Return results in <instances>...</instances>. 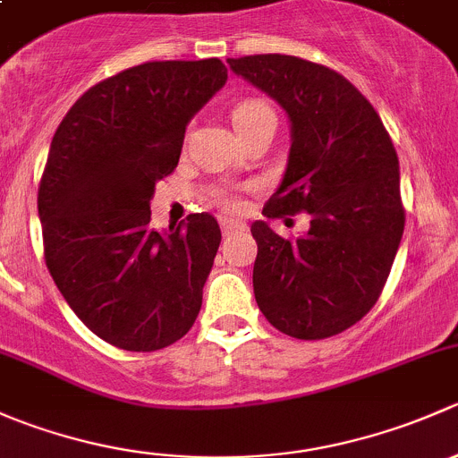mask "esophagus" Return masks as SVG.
I'll use <instances>...</instances> for the list:
<instances>
[{"mask_svg":"<svg viewBox=\"0 0 458 458\" xmlns=\"http://www.w3.org/2000/svg\"><path fill=\"white\" fill-rule=\"evenodd\" d=\"M243 224H239V221L234 219H221V230H224V234H230L234 233V230H242Z\"/></svg>","mask_w":458,"mask_h":458,"instance_id":"esophagus-1","label":"esophagus"}]
</instances>
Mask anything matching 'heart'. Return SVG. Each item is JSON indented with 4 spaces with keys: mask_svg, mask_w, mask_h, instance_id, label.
I'll use <instances>...</instances> for the list:
<instances>
[{
    "mask_svg": "<svg viewBox=\"0 0 458 458\" xmlns=\"http://www.w3.org/2000/svg\"><path fill=\"white\" fill-rule=\"evenodd\" d=\"M266 119H275V113H272L270 106L261 99H246L242 104L234 106L233 110V122L234 128L239 131H246V128L255 126L259 122H266ZM225 208H239V201L233 199V197H225L224 199Z\"/></svg>",
    "mask_w": 458,
    "mask_h": 458,
    "instance_id": "obj_1",
    "label": "heart"
}]
</instances>
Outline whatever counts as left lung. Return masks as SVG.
Segmentation results:
<instances>
[{
    "mask_svg": "<svg viewBox=\"0 0 458 458\" xmlns=\"http://www.w3.org/2000/svg\"><path fill=\"white\" fill-rule=\"evenodd\" d=\"M228 64L290 119L288 168L263 215H310V230L297 239L252 224L257 306L294 339L335 336L372 310L403 237L394 143L370 101L336 71L293 55Z\"/></svg>",
    "mask_w": 458,
    "mask_h": 458,
    "instance_id": "obj_1",
    "label": "left lung"
}]
</instances>
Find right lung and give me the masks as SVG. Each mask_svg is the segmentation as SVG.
<instances>
[{
	"label": "right lung",
	"mask_w": 458,
	"mask_h": 458,
	"mask_svg": "<svg viewBox=\"0 0 458 458\" xmlns=\"http://www.w3.org/2000/svg\"><path fill=\"white\" fill-rule=\"evenodd\" d=\"M225 80L215 57L132 66L88 88L50 141L37 195L46 266L114 348L161 350L199 315L219 224L197 212L161 234L150 199L177 168L188 122Z\"/></svg>",
	"instance_id": "1"
}]
</instances>
